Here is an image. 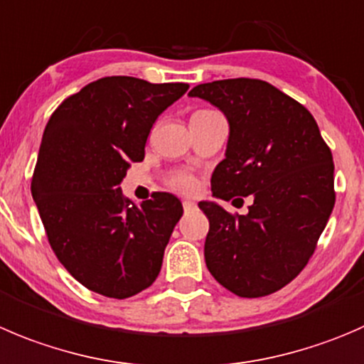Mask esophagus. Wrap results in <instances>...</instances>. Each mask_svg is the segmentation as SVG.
I'll list each match as a JSON object with an SVG mask.
<instances>
[{
  "label": "esophagus",
  "mask_w": 364,
  "mask_h": 364,
  "mask_svg": "<svg viewBox=\"0 0 364 364\" xmlns=\"http://www.w3.org/2000/svg\"><path fill=\"white\" fill-rule=\"evenodd\" d=\"M183 208H185V211H192L196 210V203H192V200H183Z\"/></svg>",
  "instance_id": "34e87169"
}]
</instances>
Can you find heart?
<instances>
[{
  "mask_svg": "<svg viewBox=\"0 0 364 364\" xmlns=\"http://www.w3.org/2000/svg\"><path fill=\"white\" fill-rule=\"evenodd\" d=\"M171 185L174 186V188L181 190V192H192L193 186H196V181H193L188 174H179L172 179Z\"/></svg>",
  "mask_w": 364,
  "mask_h": 364,
  "instance_id": "obj_1",
  "label": "heart"
}]
</instances>
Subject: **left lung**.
I'll return each mask as SVG.
<instances>
[{
  "mask_svg": "<svg viewBox=\"0 0 364 364\" xmlns=\"http://www.w3.org/2000/svg\"><path fill=\"white\" fill-rule=\"evenodd\" d=\"M188 96L210 101L229 122L225 158L211 176L213 196L254 199L247 215L199 203L210 220L208 270L238 297L274 294L308 264L331 217V149L313 115L267 81L218 80Z\"/></svg>",
  "mask_w": 364,
  "mask_h": 364,
  "instance_id": "obj_1",
  "label": "left lung"
}]
</instances>
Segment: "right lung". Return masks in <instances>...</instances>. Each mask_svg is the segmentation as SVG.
<instances>
[{"instance_id": "1", "label": "right lung", "mask_w": 364, "mask_h": 364, "mask_svg": "<svg viewBox=\"0 0 364 364\" xmlns=\"http://www.w3.org/2000/svg\"><path fill=\"white\" fill-rule=\"evenodd\" d=\"M186 90V83L101 77L67 97L46 124L31 196L53 252L88 290L128 299L160 274L181 200L156 192L139 206L119 185L129 164L144 160L158 115Z\"/></svg>"}]
</instances>
